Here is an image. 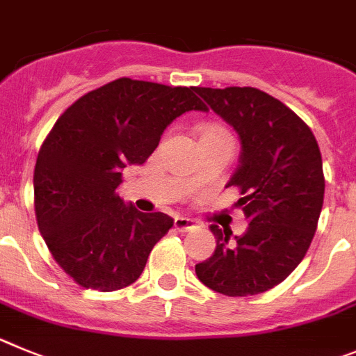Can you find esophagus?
Returning <instances> with one entry per match:
<instances>
[{
	"label": "esophagus",
	"instance_id": "1",
	"mask_svg": "<svg viewBox=\"0 0 356 356\" xmlns=\"http://www.w3.org/2000/svg\"><path fill=\"white\" fill-rule=\"evenodd\" d=\"M174 225L179 232H190V230H193L195 227H197V223H195L193 220H190V218L177 216L174 220Z\"/></svg>",
	"mask_w": 356,
	"mask_h": 356
}]
</instances>
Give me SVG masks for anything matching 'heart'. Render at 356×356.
Masks as SVG:
<instances>
[{
    "instance_id": "obj_1",
    "label": "heart",
    "mask_w": 356,
    "mask_h": 356,
    "mask_svg": "<svg viewBox=\"0 0 356 356\" xmlns=\"http://www.w3.org/2000/svg\"><path fill=\"white\" fill-rule=\"evenodd\" d=\"M209 133H229V131L225 129V127H222V126H207L206 129H204V134H209Z\"/></svg>"
}]
</instances>
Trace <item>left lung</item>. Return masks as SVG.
I'll return each mask as SVG.
<instances>
[{
	"instance_id": "1",
	"label": "left lung",
	"mask_w": 356,
	"mask_h": 356,
	"mask_svg": "<svg viewBox=\"0 0 356 356\" xmlns=\"http://www.w3.org/2000/svg\"><path fill=\"white\" fill-rule=\"evenodd\" d=\"M195 92L239 134V166L227 186L239 190L236 207L250 222L236 241L230 230L211 225L216 248L195 273L225 296L264 293L293 273L318 229L325 198L319 145L302 118L259 88Z\"/></svg>"
}]
</instances>
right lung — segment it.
Returning a JSON list of instances; mask_svg holds the SVG:
<instances>
[{
    "label": "right lung",
    "mask_w": 356,
    "mask_h": 356,
    "mask_svg": "<svg viewBox=\"0 0 356 356\" xmlns=\"http://www.w3.org/2000/svg\"><path fill=\"white\" fill-rule=\"evenodd\" d=\"M193 86L120 78L79 97L38 150L35 216L51 255L76 284L102 293L131 286L174 225L118 195L127 165H142L182 113L206 111Z\"/></svg>",
    "instance_id": "add662e5"
}]
</instances>
